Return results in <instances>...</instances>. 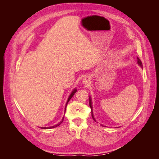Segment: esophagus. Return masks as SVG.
Instances as JSON below:
<instances>
[{
  "label": "esophagus",
  "instance_id": "obj_1",
  "mask_svg": "<svg viewBox=\"0 0 159 159\" xmlns=\"http://www.w3.org/2000/svg\"><path fill=\"white\" fill-rule=\"evenodd\" d=\"M90 82V79H89V77L88 76H85V78L83 80V83L84 84H88Z\"/></svg>",
  "mask_w": 159,
  "mask_h": 159
}]
</instances>
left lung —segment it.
Returning <instances> with one entry per match:
<instances>
[{
    "label": "left lung",
    "instance_id": "left-lung-1",
    "mask_svg": "<svg viewBox=\"0 0 159 159\" xmlns=\"http://www.w3.org/2000/svg\"><path fill=\"white\" fill-rule=\"evenodd\" d=\"M137 64H139V66H140L141 68L143 67V66H142V62H141V60L139 58V57H137ZM89 106H90V107H91V115H92V117H93V120L95 121H96V120H95V119L94 118V116H93V107H92V102H91V96H89Z\"/></svg>",
    "mask_w": 159,
    "mask_h": 159
}]
</instances>
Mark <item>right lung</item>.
I'll use <instances>...</instances> for the list:
<instances>
[{
	"instance_id": "obj_1",
	"label": "right lung",
	"mask_w": 159,
	"mask_h": 159,
	"mask_svg": "<svg viewBox=\"0 0 159 159\" xmlns=\"http://www.w3.org/2000/svg\"><path fill=\"white\" fill-rule=\"evenodd\" d=\"M77 91V89H76V88H74L73 90H72V91H71V93H70V96H69V98H68V100H67V102H66V106H65V111H66V106H67V105H68V103L70 102V100L71 99V98L73 97V95L75 94V93ZM64 116L63 117V118H62V119H61V121L59 123H57V124H56V125H54V126H52V127H40L41 129H52V128H55V127H57V126H59L63 122V120H64Z\"/></svg>"
}]
</instances>
